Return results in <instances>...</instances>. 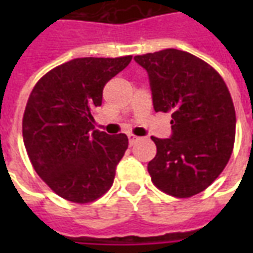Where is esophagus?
Masks as SVG:
<instances>
[{
  "label": "esophagus",
  "instance_id": "34e87169",
  "mask_svg": "<svg viewBox=\"0 0 253 253\" xmlns=\"http://www.w3.org/2000/svg\"><path fill=\"white\" fill-rule=\"evenodd\" d=\"M128 137V142H130V145H132V143H135L139 139V137H137V135H134V134H128L127 135Z\"/></svg>",
  "mask_w": 253,
  "mask_h": 253
}]
</instances>
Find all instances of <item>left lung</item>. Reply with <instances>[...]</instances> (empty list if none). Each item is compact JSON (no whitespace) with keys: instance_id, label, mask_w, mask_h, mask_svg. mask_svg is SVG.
Listing matches in <instances>:
<instances>
[{"instance_id":"1","label":"left lung","mask_w":253,"mask_h":253,"mask_svg":"<svg viewBox=\"0 0 253 253\" xmlns=\"http://www.w3.org/2000/svg\"><path fill=\"white\" fill-rule=\"evenodd\" d=\"M146 69L156 112H169L172 137H152L153 184L175 198L205 191L225 169L236 137V111L219 73L190 52L167 48L134 57Z\"/></svg>"}]
</instances>
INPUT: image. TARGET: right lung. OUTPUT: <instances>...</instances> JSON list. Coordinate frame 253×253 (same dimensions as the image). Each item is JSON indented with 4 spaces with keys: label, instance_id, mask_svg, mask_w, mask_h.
Returning a JSON list of instances; mask_svg holds the SVG:
<instances>
[{
    "label": "right lung",
    "instance_id": "right-lung-1",
    "mask_svg": "<svg viewBox=\"0 0 253 253\" xmlns=\"http://www.w3.org/2000/svg\"><path fill=\"white\" fill-rule=\"evenodd\" d=\"M131 58H76L47 72L31 92L23 116L25 150L42 180L66 201L90 203L114 183L128 139L93 130V110L105 84Z\"/></svg>",
    "mask_w": 253,
    "mask_h": 253
}]
</instances>
